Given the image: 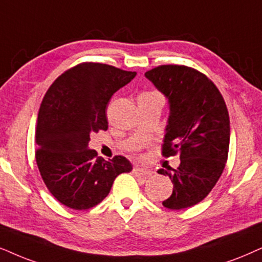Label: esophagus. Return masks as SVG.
Listing matches in <instances>:
<instances>
[{
    "instance_id": "1",
    "label": "esophagus",
    "mask_w": 262,
    "mask_h": 262,
    "mask_svg": "<svg viewBox=\"0 0 262 262\" xmlns=\"http://www.w3.org/2000/svg\"><path fill=\"white\" fill-rule=\"evenodd\" d=\"M133 173L137 175V177H148V175H151V170H147V169H144V168H139V167H135L133 169Z\"/></svg>"
}]
</instances>
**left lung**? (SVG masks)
<instances>
[{
  "instance_id": "obj_1",
  "label": "left lung",
  "mask_w": 262,
  "mask_h": 262,
  "mask_svg": "<svg viewBox=\"0 0 262 262\" xmlns=\"http://www.w3.org/2000/svg\"><path fill=\"white\" fill-rule=\"evenodd\" d=\"M145 76L170 104L162 156H180L177 169L158 170L167 174L174 186L163 205L185 209L209 194L226 165L230 147L226 104L213 81L190 66L160 65Z\"/></svg>"
}]
</instances>
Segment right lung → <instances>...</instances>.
I'll return each mask as SVG.
<instances>
[{"instance_id": "obj_1", "label": "right lung", "mask_w": 262, "mask_h": 262, "mask_svg": "<svg viewBox=\"0 0 262 262\" xmlns=\"http://www.w3.org/2000/svg\"><path fill=\"white\" fill-rule=\"evenodd\" d=\"M135 75L101 62H81L59 76L43 98L36 124V163L49 192L71 209L95 207L115 179L132 170L123 156L99 158L88 141L93 132L107 130L108 101Z\"/></svg>"}]
</instances>
